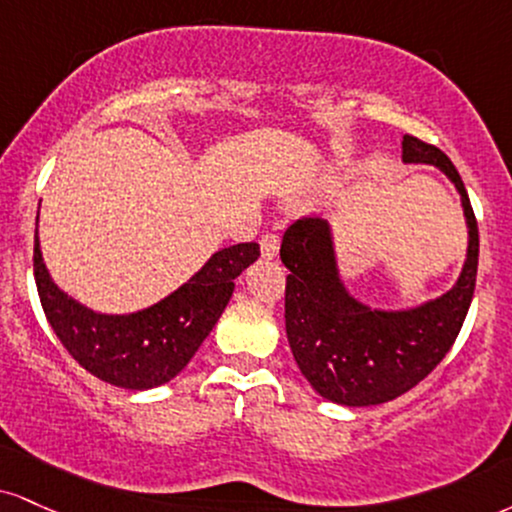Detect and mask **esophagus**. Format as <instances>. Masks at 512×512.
I'll list each match as a JSON object with an SVG mask.
<instances>
[{"label":"esophagus","instance_id":"obj_1","mask_svg":"<svg viewBox=\"0 0 512 512\" xmlns=\"http://www.w3.org/2000/svg\"><path fill=\"white\" fill-rule=\"evenodd\" d=\"M279 245H281L279 233H264L260 240V250L264 260H274V257L279 255Z\"/></svg>","mask_w":512,"mask_h":512}]
</instances>
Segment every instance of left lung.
Returning <instances> with one entry per match:
<instances>
[{
  "mask_svg": "<svg viewBox=\"0 0 512 512\" xmlns=\"http://www.w3.org/2000/svg\"><path fill=\"white\" fill-rule=\"evenodd\" d=\"M405 164H432L455 183L467 221V260L441 298L410 310H374L348 293L338 274L329 221L303 217L281 243L286 276V336L300 372L319 396L365 408L410 391L446 357L470 310L479 231L470 197L439 147L403 135Z\"/></svg>",
  "mask_w": 512,
  "mask_h": 512,
  "instance_id": "left-lung-1",
  "label": "left lung"
}]
</instances>
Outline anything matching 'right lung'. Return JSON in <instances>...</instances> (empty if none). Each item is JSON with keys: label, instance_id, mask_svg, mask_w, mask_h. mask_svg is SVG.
Segmentation results:
<instances>
[{"label": "right lung", "instance_id": "right-lung-1", "mask_svg": "<svg viewBox=\"0 0 512 512\" xmlns=\"http://www.w3.org/2000/svg\"><path fill=\"white\" fill-rule=\"evenodd\" d=\"M257 257V243L214 252L193 279L131 315H100L61 291L42 260L38 231L33 272L47 322L73 360L107 384L143 391L166 384L188 365L229 305L233 279Z\"/></svg>", "mask_w": 512, "mask_h": 512}]
</instances>
